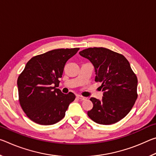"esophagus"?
Segmentation results:
<instances>
[{"mask_svg":"<svg viewBox=\"0 0 156 156\" xmlns=\"http://www.w3.org/2000/svg\"><path fill=\"white\" fill-rule=\"evenodd\" d=\"M77 98H78V99H80V100H87V98H86V97L80 96V95H79V96H78Z\"/></svg>","mask_w":156,"mask_h":156,"instance_id":"esophagus-1","label":"esophagus"}]
</instances>
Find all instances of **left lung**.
Here are the masks:
<instances>
[{
	"label": "left lung",
	"mask_w": 156,
	"mask_h": 156,
	"mask_svg": "<svg viewBox=\"0 0 156 156\" xmlns=\"http://www.w3.org/2000/svg\"><path fill=\"white\" fill-rule=\"evenodd\" d=\"M94 65L95 81L104 91L102 100L91 98L93 108L87 115L95 122L109 125L128 114L138 98V78L123 55L104 47H93L79 52Z\"/></svg>",
	"instance_id": "1"
}]
</instances>
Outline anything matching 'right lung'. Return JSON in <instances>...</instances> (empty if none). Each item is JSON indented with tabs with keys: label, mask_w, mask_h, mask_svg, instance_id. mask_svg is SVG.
<instances>
[{
	"label": "right lung",
	"mask_w": 156,
	"mask_h": 156,
	"mask_svg": "<svg viewBox=\"0 0 156 156\" xmlns=\"http://www.w3.org/2000/svg\"><path fill=\"white\" fill-rule=\"evenodd\" d=\"M80 48L57 49L34 56L18 78L19 102L31 120L51 125L61 120L71 102L72 92L62 94L58 87L65 63Z\"/></svg>",
	"instance_id": "right-lung-1"
}]
</instances>
